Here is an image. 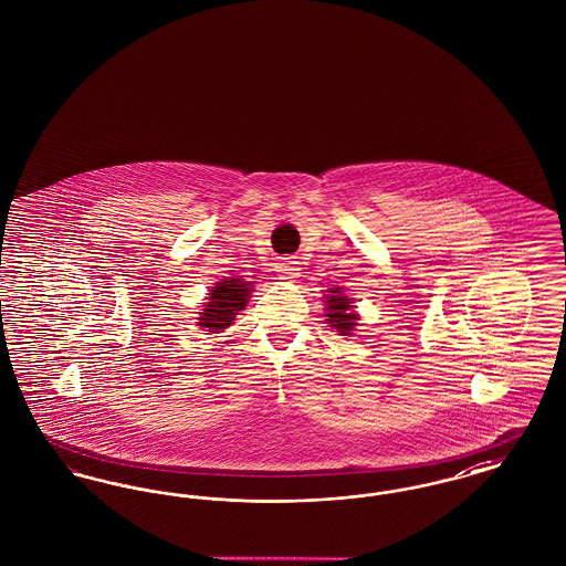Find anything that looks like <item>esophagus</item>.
Returning a JSON list of instances; mask_svg holds the SVG:
<instances>
[{
	"mask_svg": "<svg viewBox=\"0 0 566 566\" xmlns=\"http://www.w3.org/2000/svg\"><path fill=\"white\" fill-rule=\"evenodd\" d=\"M277 273H280L282 280H293V277H296V273H298L296 261H293L291 256L280 259V261H277Z\"/></svg>",
	"mask_w": 566,
	"mask_h": 566,
	"instance_id": "esophagus-1",
	"label": "esophagus"
}]
</instances>
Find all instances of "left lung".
Masks as SVG:
<instances>
[{
  "instance_id": "8db88e82",
  "label": "left lung",
  "mask_w": 566,
  "mask_h": 566,
  "mask_svg": "<svg viewBox=\"0 0 566 566\" xmlns=\"http://www.w3.org/2000/svg\"><path fill=\"white\" fill-rule=\"evenodd\" d=\"M331 295H326V318L333 328L339 331V335H350L358 321V314H354V301L344 295V289H331Z\"/></svg>"
}]
</instances>
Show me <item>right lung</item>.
<instances>
[{
  "mask_svg": "<svg viewBox=\"0 0 566 566\" xmlns=\"http://www.w3.org/2000/svg\"><path fill=\"white\" fill-rule=\"evenodd\" d=\"M252 293V282H243L240 277H227L218 282L210 291L208 303L199 312L197 326L206 328L208 333H218L231 326L238 312H242Z\"/></svg>",
  "mask_w": 566,
  "mask_h": 566,
  "instance_id": "add662e5",
  "label": "right lung"
}]
</instances>
